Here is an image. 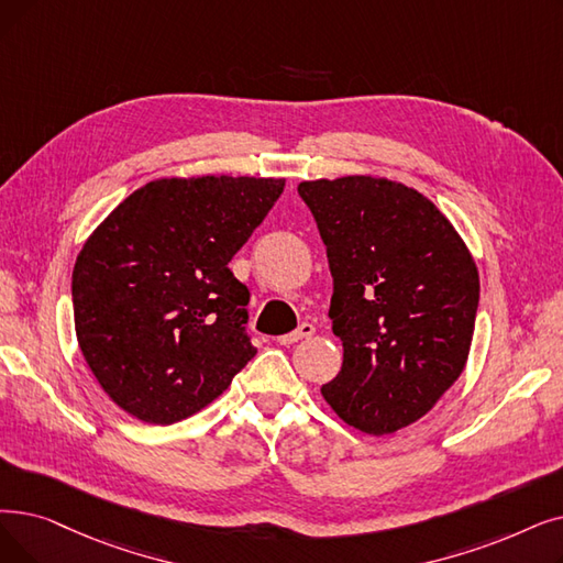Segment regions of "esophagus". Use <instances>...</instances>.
I'll use <instances>...</instances> for the list:
<instances>
[{
    "label": "esophagus",
    "mask_w": 563,
    "mask_h": 563,
    "mask_svg": "<svg viewBox=\"0 0 563 563\" xmlns=\"http://www.w3.org/2000/svg\"><path fill=\"white\" fill-rule=\"evenodd\" d=\"M312 333H314V327H312L310 322H303L297 331H291V333H287V335H280L278 342H280V345H295V342H299V340H303V338H310Z\"/></svg>",
    "instance_id": "34e87169"
}]
</instances>
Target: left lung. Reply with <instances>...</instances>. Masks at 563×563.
<instances>
[{
  "mask_svg": "<svg viewBox=\"0 0 563 563\" xmlns=\"http://www.w3.org/2000/svg\"><path fill=\"white\" fill-rule=\"evenodd\" d=\"M333 278L329 317L342 368L322 396L347 426L398 432L462 375L478 308V268L423 192L384 177L301 181Z\"/></svg>",
  "mask_w": 563,
  "mask_h": 563,
  "instance_id": "obj_1",
  "label": "left lung"
}]
</instances>
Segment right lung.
<instances>
[{"label": "right lung", "mask_w": 563, "mask_h": 563, "mask_svg": "<svg viewBox=\"0 0 563 563\" xmlns=\"http://www.w3.org/2000/svg\"><path fill=\"white\" fill-rule=\"evenodd\" d=\"M285 179L173 177L131 192L73 266L80 352L108 398L169 426L213 402L257 350L243 331L249 289L230 260Z\"/></svg>", "instance_id": "1"}]
</instances>
